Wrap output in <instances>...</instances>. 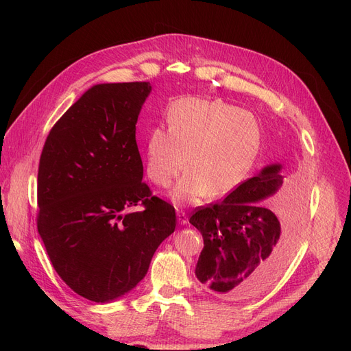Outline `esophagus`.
Listing matches in <instances>:
<instances>
[{
    "label": "esophagus",
    "instance_id": "1",
    "mask_svg": "<svg viewBox=\"0 0 351 351\" xmlns=\"http://www.w3.org/2000/svg\"><path fill=\"white\" fill-rule=\"evenodd\" d=\"M178 220H179L180 225H186L188 223V215H186L185 210H182V209L178 210Z\"/></svg>",
    "mask_w": 351,
    "mask_h": 351
}]
</instances>
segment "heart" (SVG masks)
<instances>
[{"label": "heart", "mask_w": 351, "mask_h": 351, "mask_svg": "<svg viewBox=\"0 0 351 351\" xmlns=\"http://www.w3.org/2000/svg\"><path fill=\"white\" fill-rule=\"evenodd\" d=\"M261 145L254 115L219 99L183 98L168 112V128L155 126L146 136L145 168L152 183L173 189L178 204H197L208 193L223 196L247 176Z\"/></svg>", "instance_id": "b5f03b06"}]
</instances>
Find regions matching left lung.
Returning a JSON list of instances; mask_svg holds the SVG:
<instances>
[{
	"label": "left lung",
	"instance_id": "1",
	"mask_svg": "<svg viewBox=\"0 0 351 351\" xmlns=\"http://www.w3.org/2000/svg\"><path fill=\"white\" fill-rule=\"evenodd\" d=\"M280 165L242 182L225 199L199 206L189 222L204 236L196 276L216 296L243 300L266 290L289 263L303 226V202L259 204L282 188Z\"/></svg>",
	"mask_w": 351,
	"mask_h": 351
}]
</instances>
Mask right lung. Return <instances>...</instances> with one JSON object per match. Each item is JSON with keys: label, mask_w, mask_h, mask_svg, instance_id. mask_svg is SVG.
I'll use <instances>...</instances> for the list:
<instances>
[{"label": "right lung", "mask_w": 351, "mask_h": 351, "mask_svg": "<svg viewBox=\"0 0 351 351\" xmlns=\"http://www.w3.org/2000/svg\"><path fill=\"white\" fill-rule=\"evenodd\" d=\"M149 92V82L92 86L41 152L36 228L60 278L97 303L134 289L176 228L175 208L142 180L135 125Z\"/></svg>", "instance_id": "add662e5"}]
</instances>
